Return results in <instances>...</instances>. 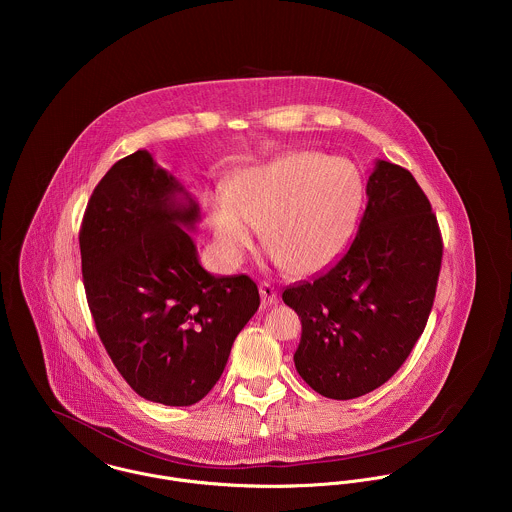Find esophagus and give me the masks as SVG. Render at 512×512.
Listing matches in <instances>:
<instances>
[{
    "label": "esophagus",
    "instance_id": "1",
    "mask_svg": "<svg viewBox=\"0 0 512 512\" xmlns=\"http://www.w3.org/2000/svg\"><path fill=\"white\" fill-rule=\"evenodd\" d=\"M260 295H262V305L268 307V305H274L278 301V290L274 286H270L268 282H262L260 284Z\"/></svg>",
    "mask_w": 512,
    "mask_h": 512
}]
</instances>
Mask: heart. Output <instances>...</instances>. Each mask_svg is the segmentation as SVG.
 <instances>
[{
	"label": "heart",
	"instance_id": "obj_1",
	"mask_svg": "<svg viewBox=\"0 0 512 512\" xmlns=\"http://www.w3.org/2000/svg\"><path fill=\"white\" fill-rule=\"evenodd\" d=\"M361 201L363 179L351 161L293 151L236 173L226 195L211 197L209 224L228 262H242L254 228H264L276 264L317 274L349 246Z\"/></svg>",
	"mask_w": 512,
	"mask_h": 512
}]
</instances>
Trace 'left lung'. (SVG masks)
<instances>
[{
    "mask_svg": "<svg viewBox=\"0 0 512 512\" xmlns=\"http://www.w3.org/2000/svg\"><path fill=\"white\" fill-rule=\"evenodd\" d=\"M366 197L357 236L339 262L282 293L301 319L295 368L333 400L368 394L404 365L438 288L443 242L414 175L378 159Z\"/></svg>",
    "mask_w": 512,
    "mask_h": 512,
    "instance_id": "left-lung-1",
    "label": "left lung"
}]
</instances>
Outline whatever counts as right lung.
I'll use <instances>...</instances> for the list:
<instances>
[{"label": "right lung", "mask_w": 512, "mask_h": 512, "mask_svg": "<svg viewBox=\"0 0 512 512\" xmlns=\"http://www.w3.org/2000/svg\"><path fill=\"white\" fill-rule=\"evenodd\" d=\"M199 219L185 187L138 149L100 179L78 234L106 353L142 398L165 406L211 392L260 305L248 276H213L199 264L189 234Z\"/></svg>", "instance_id": "right-lung-1"}]
</instances>
